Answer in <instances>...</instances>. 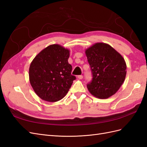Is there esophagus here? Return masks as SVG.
Masks as SVG:
<instances>
[{
	"label": "esophagus",
	"mask_w": 147,
	"mask_h": 147,
	"mask_svg": "<svg viewBox=\"0 0 147 147\" xmlns=\"http://www.w3.org/2000/svg\"><path fill=\"white\" fill-rule=\"evenodd\" d=\"M83 78V75H78V79H80V80H81V79H82Z\"/></svg>",
	"instance_id": "1"
}]
</instances>
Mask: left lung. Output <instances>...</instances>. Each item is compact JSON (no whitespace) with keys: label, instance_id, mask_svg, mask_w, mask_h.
<instances>
[{"label":"left lung","instance_id":"8db88e82","mask_svg":"<svg viewBox=\"0 0 147 147\" xmlns=\"http://www.w3.org/2000/svg\"><path fill=\"white\" fill-rule=\"evenodd\" d=\"M92 74L87 84L88 91L99 99H107L116 93L126 75V64L123 56L104 43H96L85 51Z\"/></svg>","mask_w":147,"mask_h":147}]
</instances>
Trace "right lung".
I'll return each instance as SVG.
<instances>
[{"instance_id": "obj_1", "label": "right lung", "mask_w": 147, "mask_h": 147, "mask_svg": "<svg viewBox=\"0 0 147 147\" xmlns=\"http://www.w3.org/2000/svg\"><path fill=\"white\" fill-rule=\"evenodd\" d=\"M70 51L57 44L47 47L34 57L29 70L30 83L43 100L55 102L67 94L76 77L68 63Z\"/></svg>"}]
</instances>
